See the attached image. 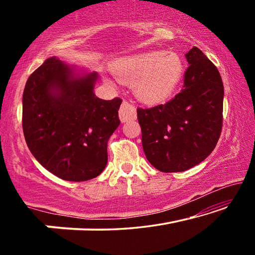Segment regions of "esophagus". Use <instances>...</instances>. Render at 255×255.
Masks as SVG:
<instances>
[{
    "label": "esophagus",
    "mask_w": 255,
    "mask_h": 255,
    "mask_svg": "<svg viewBox=\"0 0 255 255\" xmlns=\"http://www.w3.org/2000/svg\"><path fill=\"white\" fill-rule=\"evenodd\" d=\"M137 114L135 106L127 101H124L119 109V118L122 120V123H127L130 122V120H135Z\"/></svg>",
    "instance_id": "34e87169"
}]
</instances>
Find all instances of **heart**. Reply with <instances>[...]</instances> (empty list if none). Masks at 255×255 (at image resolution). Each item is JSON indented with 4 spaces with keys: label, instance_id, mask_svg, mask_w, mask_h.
<instances>
[{
    "label": "heart",
    "instance_id": "heart-1",
    "mask_svg": "<svg viewBox=\"0 0 255 255\" xmlns=\"http://www.w3.org/2000/svg\"><path fill=\"white\" fill-rule=\"evenodd\" d=\"M112 71L124 83L135 84V93L141 101L158 103L175 92L184 64L174 53L149 51L117 60Z\"/></svg>",
    "mask_w": 255,
    "mask_h": 255
}]
</instances>
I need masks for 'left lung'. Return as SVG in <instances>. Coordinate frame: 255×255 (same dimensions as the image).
Wrapping results in <instances>:
<instances>
[{
	"label": "left lung",
	"mask_w": 255,
	"mask_h": 255,
	"mask_svg": "<svg viewBox=\"0 0 255 255\" xmlns=\"http://www.w3.org/2000/svg\"><path fill=\"white\" fill-rule=\"evenodd\" d=\"M181 92L164 105L138 108L146 158L161 172H183L213 152L223 128L224 85L221 74L193 47Z\"/></svg>",
	"instance_id": "1"
}]
</instances>
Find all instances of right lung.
Segmentation results:
<instances>
[{"instance_id": "add662e5", "label": "right lung", "mask_w": 255, "mask_h": 255, "mask_svg": "<svg viewBox=\"0 0 255 255\" xmlns=\"http://www.w3.org/2000/svg\"><path fill=\"white\" fill-rule=\"evenodd\" d=\"M97 73L80 75L56 57L25 83L22 128L30 152L46 170L66 181H88L105 170L107 145L120 125L123 100L93 92Z\"/></svg>"}]
</instances>
